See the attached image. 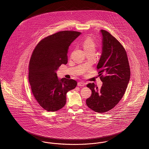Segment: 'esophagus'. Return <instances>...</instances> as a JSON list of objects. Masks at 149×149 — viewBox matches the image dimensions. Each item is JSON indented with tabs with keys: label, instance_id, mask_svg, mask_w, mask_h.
<instances>
[{
	"label": "esophagus",
	"instance_id": "34e87169",
	"mask_svg": "<svg viewBox=\"0 0 149 149\" xmlns=\"http://www.w3.org/2000/svg\"><path fill=\"white\" fill-rule=\"evenodd\" d=\"M84 85H85V83H84V82H83V81H79V82L78 83V86L83 87Z\"/></svg>",
	"mask_w": 149,
	"mask_h": 149
}]
</instances>
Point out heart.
I'll use <instances>...</instances> for the list:
<instances>
[{
  "label": "heart",
  "mask_w": 149,
  "mask_h": 149,
  "mask_svg": "<svg viewBox=\"0 0 149 149\" xmlns=\"http://www.w3.org/2000/svg\"><path fill=\"white\" fill-rule=\"evenodd\" d=\"M95 42L91 37H87L83 42V47L84 50L89 49H95Z\"/></svg>",
  "instance_id": "b5f03b06"
}]
</instances>
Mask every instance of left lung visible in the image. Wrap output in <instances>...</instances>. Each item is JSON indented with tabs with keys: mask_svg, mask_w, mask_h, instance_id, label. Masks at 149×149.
I'll use <instances>...</instances> for the list:
<instances>
[{
	"mask_svg": "<svg viewBox=\"0 0 149 149\" xmlns=\"http://www.w3.org/2000/svg\"><path fill=\"white\" fill-rule=\"evenodd\" d=\"M102 37V54L97 65L102 86L98 88L94 83L87 87L92 91L86 100L87 105L93 111L104 113L113 108L123 97L130 77L126 51L112 35L100 31Z\"/></svg>",
	"mask_w": 149,
	"mask_h": 149,
	"instance_id": "obj_1",
	"label": "left lung"
}]
</instances>
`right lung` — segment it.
<instances>
[{
    "label": "right lung",
    "instance_id": "right-lung-1",
    "mask_svg": "<svg viewBox=\"0 0 149 149\" xmlns=\"http://www.w3.org/2000/svg\"><path fill=\"white\" fill-rule=\"evenodd\" d=\"M80 34L65 31L50 35L37 44L32 53L29 81L35 99L49 112L62 108L66 104L67 92L77 85L75 80L59 79L56 72L62 64H67L69 46Z\"/></svg>",
    "mask_w": 149,
    "mask_h": 149
}]
</instances>
